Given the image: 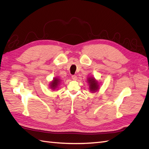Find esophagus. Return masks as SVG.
<instances>
[{"mask_svg": "<svg viewBox=\"0 0 149 149\" xmlns=\"http://www.w3.org/2000/svg\"><path fill=\"white\" fill-rule=\"evenodd\" d=\"M72 79L74 80H77V77L76 75H72Z\"/></svg>", "mask_w": 149, "mask_h": 149, "instance_id": "1", "label": "esophagus"}]
</instances>
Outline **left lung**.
Masks as SVG:
<instances>
[{
	"mask_svg": "<svg viewBox=\"0 0 149 149\" xmlns=\"http://www.w3.org/2000/svg\"><path fill=\"white\" fill-rule=\"evenodd\" d=\"M88 83L89 85L90 90L91 92L95 93L98 90L99 84L97 81H96V80L95 78L89 77L88 79Z\"/></svg>",
	"mask_w": 149,
	"mask_h": 149,
	"instance_id": "left-lung-1",
	"label": "left lung"
}]
</instances>
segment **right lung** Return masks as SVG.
<instances>
[{
  "instance_id": "1",
  "label": "right lung",
  "mask_w": 149,
  "mask_h": 149,
  "mask_svg": "<svg viewBox=\"0 0 149 149\" xmlns=\"http://www.w3.org/2000/svg\"><path fill=\"white\" fill-rule=\"evenodd\" d=\"M59 83H60V80L59 79L56 77L54 78V79L50 83V88L53 90H55L58 87Z\"/></svg>"
}]
</instances>
